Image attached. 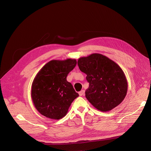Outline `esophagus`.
Masks as SVG:
<instances>
[{
    "label": "esophagus",
    "instance_id": "34e87169",
    "mask_svg": "<svg viewBox=\"0 0 151 151\" xmlns=\"http://www.w3.org/2000/svg\"><path fill=\"white\" fill-rule=\"evenodd\" d=\"M84 93H85V91L84 90H82L80 92H79V94H80V96H84Z\"/></svg>",
    "mask_w": 151,
    "mask_h": 151
}]
</instances>
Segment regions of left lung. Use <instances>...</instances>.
Returning a JSON list of instances; mask_svg holds the SVG:
<instances>
[{
    "instance_id": "left-lung-1",
    "label": "left lung",
    "mask_w": 151,
    "mask_h": 151,
    "mask_svg": "<svg viewBox=\"0 0 151 151\" xmlns=\"http://www.w3.org/2000/svg\"><path fill=\"white\" fill-rule=\"evenodd\" d=\"M78 65L89 83L86 97L97 109L107 112L119 105L127 92L122 69L105 55L93 53L78 59Z\"/></svg>"
}]
</instances>
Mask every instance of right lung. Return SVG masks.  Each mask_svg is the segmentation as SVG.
<instances>
[{"instance_id": "right-lung-1", "label": "right lung", "mask_w": 151, "mask_h": 151, "mask_svg": "<svg viewBox=\"0 0 151 151\" xmlns=\"http://www.w3.org/2000/svg\"><path fill=\"white\" fill-rule=\"evenodd\" d=\"M76 65L75 59L52 60L37 73L32 84L31 99L42 115L59 120L67 114L71 103L79 96L67 81Z\"/></svg>"}]
</instances>
